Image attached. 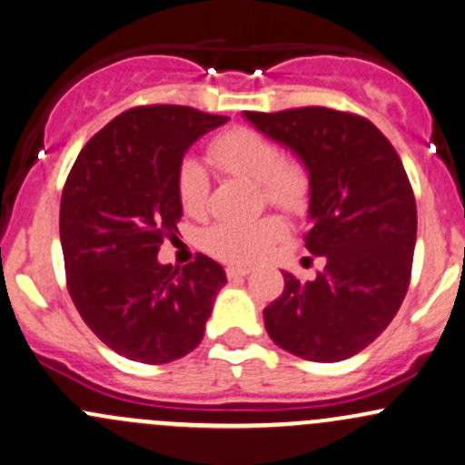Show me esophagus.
Returning a JSON list of instances; mask_svg holds the SVG:
<instances>
[{
	"mask_svg": "<svg viewBox=\"0 0 465 465\" xmlns=\"http://www.w3.org/2000/svg\"><path fill=\"white\" fill-rule=\"evenodd\" d=\"M226 274L228 279H242V276L250 274V268H243V265H228Z\"/></svg>",
	"mask_w": 465,
	"mask_h": 465,
	"instance_id": "esophagus-1",
	"label": "esophagus"
}]
</instances>
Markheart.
I'll return each mask as SVG.
<instances>
[{
	"instance_id": "b5f03b06",
	"label": "heart",
	"mask_w": 465,
	"mask_h": 465,
	"mask_svg": "<svg viewBox=\"0 0 465 465\" xmlns=\"http://www.w3.org/2000/svg\"><path fill=\"white\" fill-rule=\"evenodd\" d=\"M211 158L228 173L259 184L268 202L296 211L305 204L310 177L296 160L281 158L272 140L248 127H237L213 140ZM177 197L186 215H202L208 202V175L197 160H186L177 173ZM283 234L279 217L222 222L204 232V248L231 263H254Z\"/></svg>"
}]
</instances>
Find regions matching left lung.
<instances>
[{"label": "left lung", "mask_w": 465, "mask_h": 465, "mask_svg": "<svg viewBox=\"0 0 465 465\" xmlns=\"http://www.w3.org/2000/svg\"><path fill=\"white\" fill-rule=\"evenodd\" d=\"M243 118L301 160L310 177L305 248L325 257L314 281L283 270V294L263 310L265 330L312 362L356 356L387 330L409 290L417 211L400 155L373 123L336 109Z\"/></svg>", "instance_id": "1"}]
</instances>
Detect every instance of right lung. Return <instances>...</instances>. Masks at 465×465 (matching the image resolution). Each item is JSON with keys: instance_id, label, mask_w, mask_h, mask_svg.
Segmentation results:
<instances>
[{"instance_id": "right-lung-1", "label": "right lung", "mask_w": 465, "mask_h": 465, "mask_svg": "<svg viewBox=\"0 0 465 465\" xmlns=\"http://www.w3.org/2000/svg\"><path fill=\"white\" fill-rule=\"evenodd\" d=\"M226 116L180 105L135 107L78 153L61 195V246L78 314L109 349L164 364L204 338L226 272L200 254L173 268L158 252L177 234L186 151Z\"/></svg>"}]
</instances>
